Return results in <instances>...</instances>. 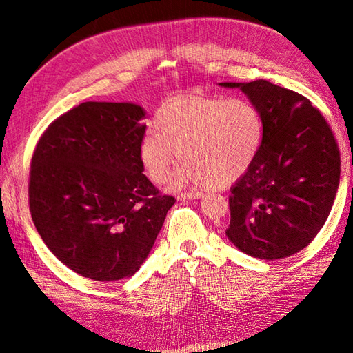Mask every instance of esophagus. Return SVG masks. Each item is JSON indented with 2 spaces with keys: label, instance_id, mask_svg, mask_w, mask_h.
Segmentation results:
<instances>
[{
  "label": "esophagus",
  "instance_id": "34e87169",
  "mask_svg": "<svg viewBox=\"0 0 353 353\" xmlns=\"http://www.w3.org/2000/svg\"><path fill=\"white\" fill-rule=\"evenodd\" d=\"M203 194L201 193H181L176 196L178 200H193V199H200Z\"/></svg>",
  "mask_w": 353,
  "mask_h": 353
}]
</instances>
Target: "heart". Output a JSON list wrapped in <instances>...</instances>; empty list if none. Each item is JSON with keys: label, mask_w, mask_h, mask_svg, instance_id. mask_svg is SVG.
<instances>
[{"label": "heart", "mask_w": 353, "mask_h": 353, "mask_svg": "<svg viewBox=\"0 0 353 353\" xmlns=\"http://www.w3.org/2000/svg\"><path fill=\"white\" fill-rule=\"evenodd\" d=\"M154 130L140 144L141 163L153 183H165L179 154L184 166L175 185L221 188L248 172L259 153L265 123L248 99L184 95L160 105Z\"/></svg>", "instance_id": "1"}]
</instances>
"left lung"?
Segmentation results:
<instances>
[{"mask_svg":"<svg viewBox=\"0 0 353 353\" xmlns=\"http://www.w3.org/2000/svg\"><path fill=\"white\" fill-rule=\"evenodd\" d=\"M221 85L240 88L265 123L258 156L231 187L227 236L253 258H288L316 237L333 208L340 181L334 134L302 94L263 79Z\"/></svg>","mask_w":353,"mask_h":353,"instance_id":"1","label":"left lung"}]
</instances>
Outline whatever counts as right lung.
<instances>
[{"label":"right lung","mask_w":353,"mask_h":353,"mask_svg":"<svg viewBox=\"0 0 353 353\" xmlns=\"http://www.w3.org/2000/svg\"><path fill=\"white\" fill-rule=\"evenodd\" d=\"M144 117L132 103H82L48 125L32 156V221L52 254L85 279L134 275L176 201L143 174Z\"/></svg>","instance_id":"right-lung-1"}]
</instances>
